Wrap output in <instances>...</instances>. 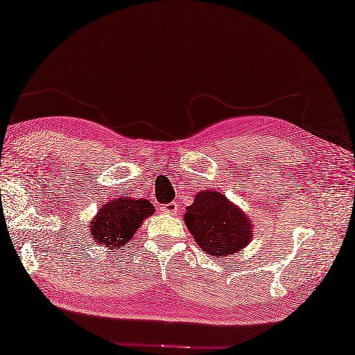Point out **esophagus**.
Here are the masks:
<instances>
[{"label": "esophagus", "instance_id": "1", "mask_svg": "<svg viewBox=\"0 0 355 355\" xmlns=\"http://www.w3.org/2000/svg\"><path fill=\"white\" fill-rule=\"evenodd\" d=\"M162 212H163V214H168V215H177V212H178V205H177L175 201L166 202V205L162 206Z\"/></svg>", "mask_w": 355, "mask_h": 355}]
</instances>
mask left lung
I'll list each match as a JSON object with an SVG mask.
<instances>
[{"instance_id":"1","label":"left lung","mask_w":355,"mask_h":355,"mask_svg":"<svg viewBox=\"0 0 355 355\" xmlns=\"http://www.w3.org/2000/svg\"><path fill=\"white\" fill-rule=\"evenodd\" d=\"M184 223L201 250L212 256H227L248 245L252 239L250 220L225 195L205 191L195 195L186 209Z\"/></svg>"}]
</instances>
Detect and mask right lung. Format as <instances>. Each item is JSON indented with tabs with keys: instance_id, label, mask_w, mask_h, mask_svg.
<instances>
[{
	"instance_id": "right-lung-1",
	"label": "right lung",
	"mask_w": 355,
	"mask_h": 355,
	"mask_svg": "<svg viewBox=\"0 0 355 355\" xmlns=\"http://www.w3.org/2000/svg\"><path fill=\"white\" fill-rule=\"evenodd\" d=\"M154 214L149 200H131L120 197L111 200L89 224L92 238L99 245L110 248H125L132 239L141 221Z\"/></svg>"
}]
</instances>
